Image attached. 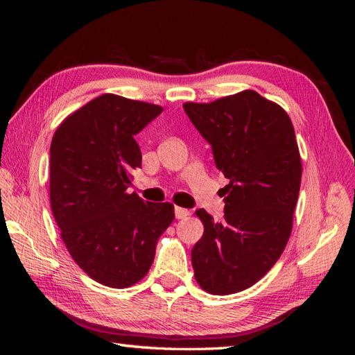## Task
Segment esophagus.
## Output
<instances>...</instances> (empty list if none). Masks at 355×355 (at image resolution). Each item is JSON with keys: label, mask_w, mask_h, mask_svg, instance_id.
<instances>
[{"label": "esophagus", "mask_w": 355, "mask_h": 355, "mask_svg": "<svg viewBox=\"0 0 355 355\" xmlns=\"http://www.w3.org/2000/svg\"><path fill=\"white\" fill-rule=\"evenodd\" d=\"M189 216V210L183 207H175V218L177 220H184V218Z\"/></svg>", "instance_id": "obj_1"}]
</instances>
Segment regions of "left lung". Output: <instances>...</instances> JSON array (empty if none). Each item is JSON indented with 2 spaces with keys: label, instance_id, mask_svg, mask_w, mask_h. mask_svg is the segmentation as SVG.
I'll return each mask as SVG.
<instances>
[{
  "label": "left lung",
  "instance_id": "obj_1",
  "mask_svg": "<svg viewBox=\"0 0 355 355\" xmlns=\"http://www.w3.org/2000/svg\"><path fill=\"white\" fill-rule=\"evenodd\" d=\"M187 117L212 145L224 187V220L205 225L192 248L195 279L218 296L254 285L281 258L293 229L302 162L291 120L282 107L253 89L210 103L186 102Z\"/></svg>",
  "mask_w": 355,
  "mask_h": 355
}]
</instances>
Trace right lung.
<instances>
[{
  "instance_id": "right-lung-1",
  "label": "right lung",
  "mask_w": 355,
  "mask_h": 355,
  "mask_svg": "<svg viewBox=\"0 0 355 355\" xmlns=\"http://www.w3.org/2000/svg\"><path fill=\"white\" fill-rule=\"evenodd\" d=\"M162 107L102 94L58 126L50 146V202L74 262L111 288L146 276L157 241L175 218L171 202L128 193L141 166L135 134Z\"/></svg>"
}]
</instances>
